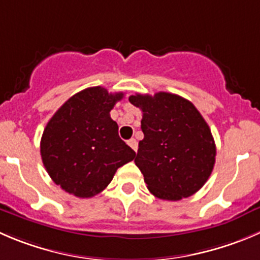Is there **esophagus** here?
<instances>
[{"instance_id":"esophagus-1","label":"esophagus","mask_w":260,"mask_h":260,"mask_svg":"<svg viewBox=\"0 0 260 260\" xmlns=\"http://www.w3.org/2000/svg\"><path fill=\"white\" fill-rule=\"evenodd\" d=\"M128 145L131 146V148H132V150L137 151V148H138V143H137V141L135 140V138H131V140L128 141Z\"/></svg>"}]
</instances>
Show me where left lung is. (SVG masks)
Masks as SVG:
<instances>
[{"mask_svg":"<svg viewBox=\"0 0 260 260\" xmlns=\"http://www.w3.org/2000/svg\"><path fill=\"white\" fill-rule=\"evenodd\" d=\"M131 104L142 110L136 165L155 197L180 201L200 190L210 178L216 145L210 127L189 100L170 94H136Z\"/></svg>","mask_w":260,"mask_h":260,"instance_id":"left-lung-1","label":"left lung"}]
</instances>
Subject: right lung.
I'll list each match as a JSON object with an SVG mask.
<instances>
[{"label":"right lung","instance_id":"right-lung-1","mask_svg":"<svg viewBox=\"0 0 260 260\" xmlns=\"http://www.w3.org/2000/svg\"><path fill=\"white\" fill-rule=\"evenodd\" d=\"M124 94L102 86L85 89L54 113L43 132L40 155L57 185L80 198L94 197L136 152L118 136L110 110Z\"/></svg>","mask_w":260,"mask_h":260}]
</instances>
